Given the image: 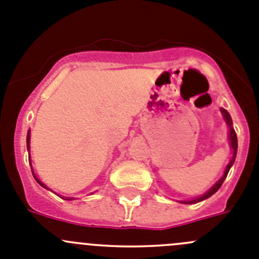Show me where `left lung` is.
<instances>
[{"instance_id": "8db88e82", "label": "left lung", "mask_w": 259, "mask_h": 259, "mask_svg": "<svg viewBox=\"0 0 259 259\" xmlns=\"http://www.w3.org/2000/svg\"><path fill=\"white\" fill-rule=\"evenodd\" d=\"M222 113H223V116H224L225 122H227V124H228V126H229V141H230V147L233 148V157H232V160H230V162L228 163V166H227V168H225V172H224V175H223V178L220 179L219 181H218L215 185H214L213 188L210 189V190L206 191V193L204 194L203 196H200V198H196V199H194V200L183 201V203H185V204H194V203H199V201L205 200V199L210 198V196L213 195V194H215L217 191L219 190L220 186L223 185V183H224V180H225V178H227L228 172H229L230 167H232V165H233V163H234L235 156H237V148H238L237 135H235L234 128H233V122H232V118H230V114L228 113V112L225 111V109H223V108H222Z\"/></svg>"}]
</instances>
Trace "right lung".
I'll return each mask as SVG.
<instances>
[{"label":"right lung","mask_w":259,"mask_h":259,"mask_svg":"<svg viewBox=\"0 0 259 259\" xmlns=\"http://www.w3.org/2000/svg\"><path fill=\"white\" fill-rule=\"evenodd\" d=\"M26 142H27V150H29V148H30V145H29V143H30V131H29V132H27ZM32 175H34V174H32ZM34 178H35V180H36V181H37V183H39V184H40V185H41V186H42V188H46V186H45V185H44V184L41 183V181H40V180H39V179H37V178H36V176H35V175H34ZM46 189H48V188H46ZM66 200H73V198H66Z\"/></svg>","instance_id":"add662e5"}]
</instances>
